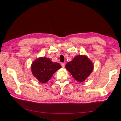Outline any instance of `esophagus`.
<instances>
[{
  "mask_svg": "<svg viewBox=\"0 0 121 121\" xmlns=\"http://www.w3.org/2000/svg\"><path fill=\"white\" fill-rule=\"evenodd\" d=\"M61 66H62L63 68H65V63H63V62L61 63Z\"/></svg>",
  "mask_w": 121,
  "mask_h": 121,
  "instance_id": "esophagus-1",
  "label": "esophagus"
}]
</instances>
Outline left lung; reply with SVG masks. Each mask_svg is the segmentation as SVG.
<instances>
[{"label": "left lung", "instance_id": "1", "mask_svg": "<svg viewBox=\"0 0 121 121\" xmlns=\"http://www.w3.org/2000/svg\"><path fill=\"white\" fill-rule=\"evenodd\" d=\"M65 68L77 81L83 82L92 72L94 66L86 56L78 55L68 62Z\"/></svg>", "mask_w": 121, "mask_h": 121}]
</instances>
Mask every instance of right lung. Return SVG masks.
Here are the masks:
<instances>
[{
  "mask_svg": "<svg viewBox=\"0 0 121 121\" xmlns=\"http://www.w3.org/2000/svg\"><path fill=\"white\" fill-rule=\"evenodd\" d=\"M61 68V66L59 63L53 62L49 59L46 57H41L33 62L31 70L33 75L38 81L45 83Z\"/></svg>",
  "mask_w": 121,
  "mask_h": 121,
  "instance_id": "1",
  "label": "right lung"
}]
</instances>
